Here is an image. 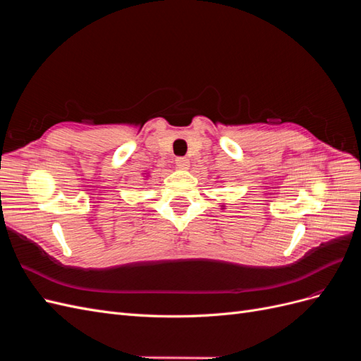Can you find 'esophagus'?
Returning a JSON list of instances; mask_svg holds the SVG:
<instances>
[{
  "label": "esophagus",
  "mask_w": 361,
  "mask_h": 361,
  "mask_svg": "<svg viewBox=\"0 0 361 361\" xmlns=\"http://www.w3.org/2000/svg\"><path fill=\"white\" fill-rule=\"evenodd\" d=\"M176 166H178V169H180V170H187L188 167H190V161L187 159V158H176Z\"/></svg>",
  "instance_id": "obj_1"
}]
</instances>
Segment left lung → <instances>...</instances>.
I'll return each mask as SVG.
<instances>
[{"mask_svg": "<svg viewBox=\"0 0 361 361\" xmlns=\"http://www.w3.org/2000/svg\"><path fill=\"white\" fill-rule=\"evenodd\" d=\"M223 209H224V207H223Z\"/></svg>", "mask_w": 361, "mask_h": 361, "instance_id": "obj_1", "label": "left lung"}]
</instances>
